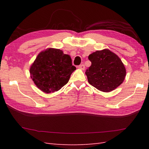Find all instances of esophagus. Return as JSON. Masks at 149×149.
I'll return each mask as SVG.
<instances>
[{
  "label": "esophagus",
  "instance_id": "esophagus-1",
  "mask_svg": "<svg viewBox=\"0 0 149 149\" xmlns=\"http://www.w3.org/2000/svg\"><path fill=\"white\" fill-rule=\"evenodd\" d=\"M78 68H80V69H81V70H84V68H85V66H84V65L82 64V65H79Z\"/></svg>",
  "mask_w": 149,
  "mask_h": 149
}]
</instances>
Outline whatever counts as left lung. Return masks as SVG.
Listing matches in <instances>:
<instances>
[{
  "label": "left lung",
  "mask_w": 149,
  "mask_h": 149,
  "mask_svg": "<svg viewBox=\"0 0 149 149\" xmlns=\"http://www.w3.org/2000/svg\"><path fill=\"white\" fill-rule=\"evenodd\" d=\"M91 65L86 74L88 83L104 92H109L121 84L126 70L121 59L108 49L97 50L89 55Z\"/></svg>",
  "instance_id": "8db88e82"
}]
</instances>
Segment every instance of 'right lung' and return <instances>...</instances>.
Segmentation results:
<instances>
[{
  "label": "right lung",
  "mask_w": 149,
  "mask_h": 149,
  "mask_svg": "<svg viewBox=\"0 0 149 149\" xmlns=\"http://www.w3.org/2000/svg\"><path fill=\"white\" fill-rule=\"evenodd\" d=\"M75 69L70 56L59 49L49 48L38 55L31 66L30 75L40 90L50 93L64 86Z\"/></svg>",
  "instance_id": "1"
}]
</instances>
